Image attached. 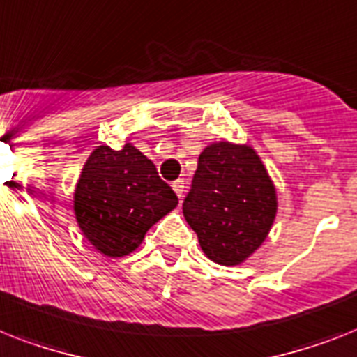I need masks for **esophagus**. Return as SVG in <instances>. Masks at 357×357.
I'll use <instances>...</instances> for the list:
<instances>
[{
	"label": "esophagus",
	"instance_id": "obj_1",
	"mask_svg": "<svg viewBox=\"0 0 357 357\" xmlns=\"http://www.w3.org/2000/svg\"><path fill=\"white\" fill-rule=\"evenodd\" d=\"M173 191H175L178 199H182V197H184L185 185H184V181H182V178H178V181L173 182Z\"/></svg>",
	"mask_w": 357,
	"mask_h": 357
}]
</instances>
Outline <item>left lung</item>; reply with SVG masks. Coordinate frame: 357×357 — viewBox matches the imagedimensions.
I'll list each match as a JSON object with an SVG mask.
<instances>
[{
	"instance_id": "left-lung-1",
	"label": "left lung",
	"mask_w": 357,
	"mask_h": 357,
	"mask_svg": "<svg viewBox=\"0 0 357 357\" xmlns=\"http://www.w3.org/2000/svg\"><path fill=\"white\" fill-rule=\"evenodd\" d=\"M182 211L206 257L237 266L270 234L278 215V191L252 146L222 140L200 153Z\"/></svg>"
}]
</instances>
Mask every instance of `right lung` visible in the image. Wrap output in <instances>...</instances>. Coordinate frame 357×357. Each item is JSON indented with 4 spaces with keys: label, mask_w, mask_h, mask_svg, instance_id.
I'll use <instances>...</instances> for the list:
<instances>
[{
    "label": "right lung",
    "mask_w": 357,
    "mask_h": 357,
    "mask_svg": "<svg viewBox=\"0 0 357 357\" xmlns=\"http://www.w3.org/2000/svg\"><path fill=\"white\" fill-rule=\"evenodd\" d=\"M75 217L84 237L105 257H126L147 229L178 204L175 191L132 144L93 149L75 188Z\"/></svg>",
    "instance_id": "add662e5"
}]
</instances>
